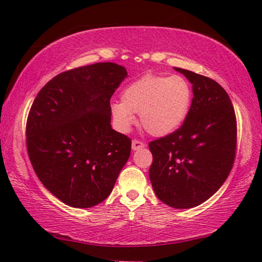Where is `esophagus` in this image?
Masks as SVG:
<instances>
[{"instance_id":"obj_1","label":"esophagus","mask_w":262,"mask_h":262,"mask_svg":"<svg viewBox=\"0 0 262 262\" xmlns=\"http://www.w3.org/2000/svg\"><path fill=\"white\" fill-rule=\"evenodd\" d=\"M144 147H145V144L143 143V142H141L139 140H133L132 141V149L134 150V151H136V150H139V149L144 148Z\"/></svg>"}]
</instances>
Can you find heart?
Segmentation results:
<instances>
[{
    "mask_svg": "<svg viewBox=\"0 0 262 262\" xmlns=\"http://www.w3.org/2000/svg\"><path fill=\"white\" fill-rule=\"evenodd\" d=\"M192 100L193 90L186 78L147 74L123 88L121 103L111 105V114L122 132L129 130L134 114H140L142 128L150 135L163 137L183 126Z\"/></svg>",
    "mask_w": 262,
    "mask_h": 262,
    "instance_id": "1",
    "label": "heart"
}]
</instances>
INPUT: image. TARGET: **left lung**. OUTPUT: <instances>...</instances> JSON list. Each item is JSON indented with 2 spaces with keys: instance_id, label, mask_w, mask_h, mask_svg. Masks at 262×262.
Masks as SVG:
<instances>
[{
  "instance_id": "obj_1",
  "label": "left lung",
  "mask_w": 262,
  "mask_h": 262,
  "mask_svg": "<svg viewBox=\"0 0 262 262\" xmlns=\"http://www.w3.org/2000/svg\"><path fill=\"white\" fill-rule=\"evenodd\" d=\"M192 83L188 117L178 130L149 143V178L157 198L176 209L207 201L220 189L236 156L237 123L227 91L209 77L174 68Z\"/></svg>"
}]
</instances>
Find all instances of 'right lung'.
Instances as JSON below:
<instances>
[{"mask_svg":"<svg viewBox=\"0 0 262 262\" xmlns=\"http://www.w3.org/2000/svg\"><path fill=\"white\" fill-rule=\"evenodd\" d=\"M127 70L103 62L63 72L35 97L26 122L31 164L66 205L103 202L130 156L129 137L111 126V97Z\"/></svg>","mask_w":262,"mask_h":262,"instance_id":"add662e5","label":"right lung"}]
</instances>
